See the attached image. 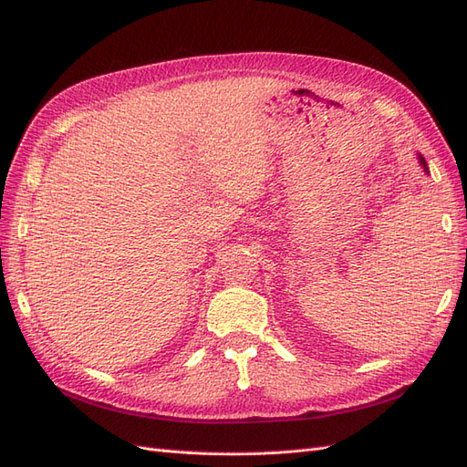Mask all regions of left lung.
Here are the masks:
<instances>
[{
    "label": "left lung",
    "instance_id": "obj_1",
    "mask_svg": "<svg viewBox=\"0 0 467 467\" xmlns=\"http://www.w3.org/2000/svg\"><path fill=\"white\" fill-rule=\"evenodd\" d=\"M417 158H419V163L422 165V169H425V173L429 175L431 171H429V165H427V161H425V158H422V155L420 153H417Z\"/></svg>",
    "mask_w": 467,
    "mask_h": 467
}]
</instances>
